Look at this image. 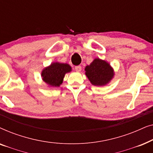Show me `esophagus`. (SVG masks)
I'll use <instances>...</instances> for the list:
<instances>
[{
  "instance_id": "esophagus-1",
  "label": "esophagus",
  "mask_w": 153,
  "mask_h": 153,
  "mask_svg": "<svg viewBox=\"0 0 153 153\" xmlns=\"http://www.w3.org/2000/svg\"><path fill=\"white\" fill-rule=\"evenodd\" d=\"M75 70H76V72H80V71L81 70V67L80 65L75 66Z\"/></svg>"
}]
</instances>
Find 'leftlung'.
Masks as SVG:
<instances>
[{
	"mask_svg": "<svg viewBox=\"0 0 153 153\" xmlns=\"http://www.w3.org/2000/svg\"><path fill=\"white\" fill-rule=\"evenodd\" d=\"M85 70L88 78L94 85H106L114 76L110 65L99 58H96L90 65L85 67Z\"/></svg>",
	"mask_w": 153,
	"mask_h": 153,
	"instance_id": "left-lung-1",
	"label": "left lung"
}]
</instances>
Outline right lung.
<instances>
[{"instance_id": "add662e5", "label": "right lung", "mask_w": 153, "mask_h": 153, "mask_svg": "<svg viewBox=\"0 0 153 153\" xmlns=\"http://www.w3.org/2000/svg\"><path fill=\"white\" fill-rule=\"evenodd\" d=\"M71 67L66 63L53 62L42 72L43 81L51 86H59L62 83L65 74L70 72Z\"/></svg>"}]
</instances>
